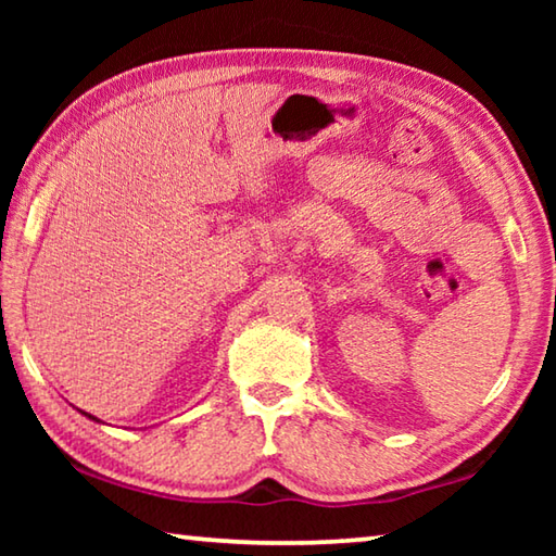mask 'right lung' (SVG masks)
I'll list each match as a JSON object with an SVG mask.
<instances>
[{
    "instance_id": "right-lung-1",
    "label": "right lung",
    "mask_w": 556,
    "mask_h": 556,
    "mask_svg": "<svg viewBox=\"0 0 556 556\" xmlns=\"http://www.w3.org/2000/svg\"><path fill=\"white\" fill-rule=\"evenodd\" d=\"M83 414H86V417H88V419H92V421H100L98 417H92V414H88V412H83Z\"/></svg>"
}]
</instances>
